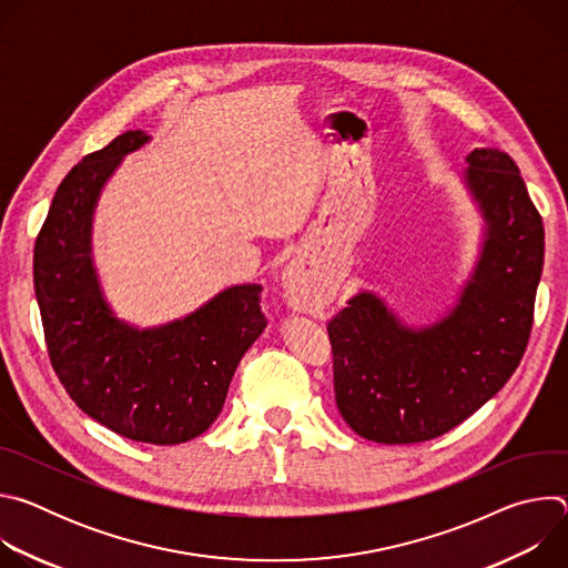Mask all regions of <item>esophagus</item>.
<instances>
[{
  "label": "esophagus",
  "mask_w": 568,
  "mask_h": 568,
  "mask_svg": "<svg viewBox=\"0 0 568 568\" xmlns=\"http://www.w3.org/2000/svg\"><path fill=\"white\" fill-rule=\"evenodd\" d=\"M283 290H285V298L290 301V305L294 307H303L310 303V294L305 292V278H303V270L292 265L283 272Z\"/></svg>",
  "instance_id": "1"
}]
</instances>
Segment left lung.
I'll list each match as a JSON object with an SVG mask.
<instances>
[{"label":"left lung","mask_w":568,"mask_h":568,"mask_svg":"<svg viewBox=\"0 0 568 568\" xmlns=\"http://www.w3.org/2000/svg\"><path fill=\"white\" fill-rule=\"evenodd\" d=\"M465 161L483 242L456 305L414 328L377 294L359 292L328 323L337 409L366 440L412 445L447 434L524 357L544 265L541 215L506 152L476 148Z\"/></svg>","instance_id":"obj_1"}]
</instances>
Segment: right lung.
I'll use <instances>...</instances> for the list:
<instances>
[{"instance_id": "right-lung-1", "label": "right lung", "mask_w": 568, "mask_h": 568, "mask_svg": "<svg viewBox=\"0 0 568 568\" xmlns=\"http://www.w3.org/2000/svg\"><path fill=\"white\" fill-rule=\"evenodd\" d=\"M148 141L130 130L69 171L36 240L33 281L51 366L78 409L123 438L180 445L220 416L267 318L256 283L226 287L156 328L112 312L92 258L94 211L123 156Z\"/></svg>"}]
</instances>
